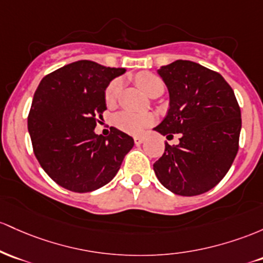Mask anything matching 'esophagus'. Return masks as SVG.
Instances as JSON below:
<instances>
[{"label": "esophagus", "instance_id": "obj_1", "mask_svg": "<svg viewBox=\"0 0 263 263\" xmlns=\"http://www.w3.org/2000/svg\"><path fill=\"white\" fill-rule=\"evenodd\" d=\"M144 141V138L143 137H134V143L137 144V145H139Z\"/></svg>", "mask_w": 263, "mask_h": 263}]
</instances>
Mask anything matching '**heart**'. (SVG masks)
Returning a JSON list of instances; mask_svg holds the SVG:
<instances>
[{
	"label": "heart",
	"instance_id": "1",
	"mask_svg": "<svg viewBox=\"0 0 263 263\" xmlns=\"http://www.w3.org/2000/svg\"><path fill=\"white\" fill-rule=\"evenodd\" d=\"M135 83L138 87L150 96L155 89L158 88H164L163 81L155 76L154 73L150 72H140L135 76ZM120 89H122V82L120 79H114L111 81L105 89L104 98L108 105L114 104L118 96H119ZM153 117L150 114H139V113H132V111H120L114 117V124L118 129L128 133V134L138 135L147 126L152 125Z\"/></svg>",
	"mask_w": 263,
	"mask_h": 263
}]
</instances>
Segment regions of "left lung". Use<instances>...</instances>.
<instances>
[{"label": "left lung", "mask_w": 263, "mask_h": 263, "mask_svg": "<svg viewBox=\"0 0 263 263\" xmlns=\"http://www.w3.org/2000/svg\"><path fill=\"white\" fill-rule=\"evenodd\" d=\"M166 84L170 108L154 130L173 137L155 161L156 178L176 195L195 196L216 186L238 152L241 110L220 73L191 61H175L158 70Z\"/></svg>", "instance_id": "1"}]
</instances>
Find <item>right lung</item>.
<instances>
[{"instance_id":"right-lung-1","label":"right lung","mask_w":263,"mask_h":263,"mask_svg":"<svg viewBox=\"0 0 263 263\" xmlns=\"http://www.w3.org/2000/svg\"><path fill=\"white\" fill-rule=\"evenodd\" d=\"M125 68L77 61L47 74L34 92L28 114L33 153L53 181L74 193H89L117 175L134 146L125 133H94L107 109L104 93Z\"/></svg>"}]
</instances>
